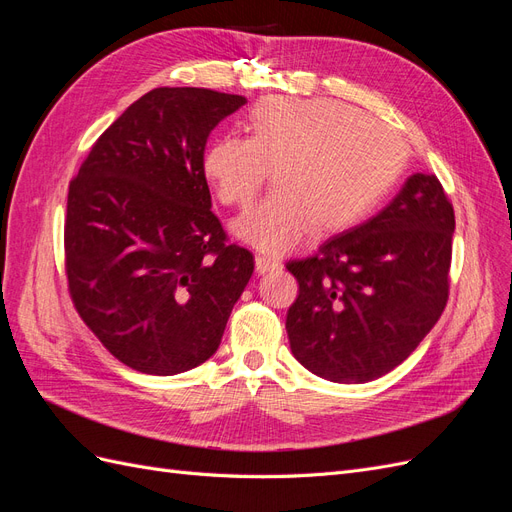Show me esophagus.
Segmentation results:
<instances>
[{
    "mask_svg": "<svg viewBox=\"0 0 512 512\" xmlns=\"http://www.w3.org/2000/svg\"><path fill=\"white\" fill-rule=\"evenodd\" d=\"M282 262L273 258V256H267V254H256V271L258 273H267V271H275L280 269Z\"/></svg>",
    "mask_w": 512,
    "mask_h": 512,
    "instance_id": "obj_1",
    "label": "esophagus"
}]
</instances>
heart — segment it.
<instances>
[{
  "label": "heart",
  "mask_w": 512,
  "mask_h": 512,
  "mask_svg": "<svg viewBox=\"0 0 512 512\" xmlns=\"http://www.w3.org/2000/svg\"><path fill=\"white\" fill-rule=\"evenodd\" d=\"M247 138L224 136L205 151L203 170L224 205L245 207L271 177L277 188L232 222L243 243L284 254L312 228H352L393 190L408 162L391 126L333 100L273 96L254 104Z\"/></svg>",
  "instance_id": "1"
}]
</instances>
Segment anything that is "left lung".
Masks as SVG:
<instances>
[{"mask_svg": "<svg viewBox=\"0 0 512 512\" xmlns=\"http://www.w3.org/2000/svg\"><path fill=\"white\" fill-rule=\"evenodd\" d=\"M455 211L436 175H412L374 218L290 260V350L312 374L363 384L423 342L448 299Z\"/></svg>", "mask_w": 512, "mask_h": 512, "instance_id": "8db88e82", "label": "left lung"}]
</instances>
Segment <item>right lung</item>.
<instances>
[{
    "label": "right lung",
    "mask_w": 512,
    "mask_h": 512,
    "mask_svg": "<svg viewBox=\"0 0 512 512\" xmlns=\"http://www.w3.org/2000/svg\"><path fill=\"white\" fill-rule=\"evenodd\" d=\"M243 96L160 87L113 121L66 211V273L76 312L115 359L175 376L218 350L254 273L250 250L226 243L203 170L211 130Z\"/></svg>",
    "instance_id": "add662e5"
}]
</instances>
